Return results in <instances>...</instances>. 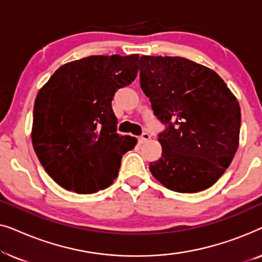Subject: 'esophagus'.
<instances>
[{
	"label": "esophagus",
	"instance_id": "34e87169",
	"mask_svg": "<svg viewBox=\"0 0 262 262\" xmlns=\"http://www.w3.org/2000/svg\"><path fill=\"white\" fill-rule=\"evenodd\" d=\"M149 139H150V135L146 134V132H144V134H143L141 137H139V143H144L146 141H149Z\"/></svg>",
	"mask_w": 262,
	"mask_h": 262
}]
</instances>
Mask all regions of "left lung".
<instances>
[{
  "instance_id": "obj_1",
  "label": "left lung",
  "mask_w": 262,
  "mask_h": 262,
  "mask_svg": "<svg viewBox=\"0 0 262 262\" xmlns=\"http://www.w3.org/2000/svg\"><path fill=\"white\" fill-rule=\"evenodd\" d=\"M139 71L154 113L169 124L159 135L162 157L150 163L152 177L180 193L211 187L238 148L236 96L216 71L182 57L142 56Z\"/></svg>"
}]
</instances>
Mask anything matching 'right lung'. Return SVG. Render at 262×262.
Segmentation results:
<instances>
[{"instance_id": "right-lung-1", "label": "right lung", "mask_w": 262, "mask_h": 262, "mask_svg": "<svg viewBox=\"0 0 262 262\" xmlns=\"http://www.w3.org/2000/svg\"><path fill=\"white\" fill-rule=\"evenodd\" d=\"M138 55L89 56L63 64L39 89L32 144L46 173L67 191L92 194L118 177L137 138L117 134L112 100L135 81Z\"/></svg>"}]
</instances>
